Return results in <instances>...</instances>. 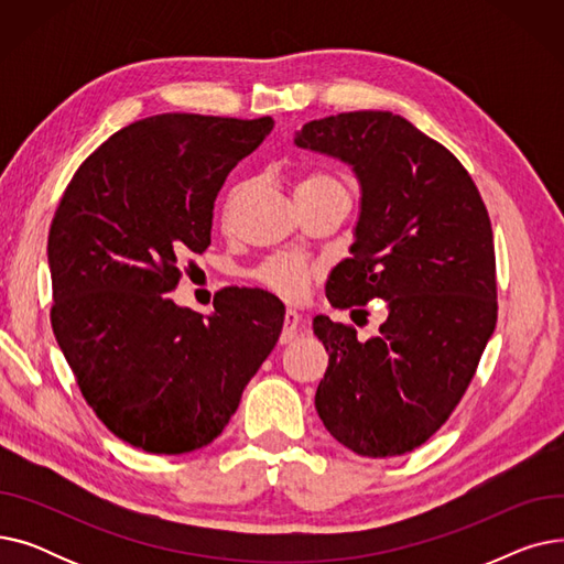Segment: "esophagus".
Segmentation results:
<instances>
[{"instance_id": "34e87169", "label": "esophagus", "mask_w": 564, "mask_h": 564, "mask_svg": "<svg viewBox=\"0 0 564 564\" xmlns=\"http://www.w3.org/2000/svg\"><path fill=\"white\" fill-rule=\"evenodd\" d=\"M302 327V315L294 311V308H288L285 311V317H283V332H281V343L288 345L292 343L294 338H297V332Z\"/></svg>"}]
</instances>
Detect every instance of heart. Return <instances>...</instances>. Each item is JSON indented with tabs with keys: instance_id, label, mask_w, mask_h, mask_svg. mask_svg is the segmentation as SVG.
Instances as JSON below:
<instances>
[{
	"instance_id": "b5f03b06",
	"label": "heart",
	"mask_w": 564,
	"mask_h": 564,
	"mask_svg": "<svg viewBox=\"0 0 564 564\" xmlns=\"http://www.w3.org/2000/svg\"><path fill=\"white\" fill-rule=\"evenodd\" d=\"M322 187H343L336 177L332 175H324V173H313L306 175L304 181L297 185V192L304 189H322ZM237 194L235 192L226 205V210H230ZM319 276V264L304 258V256H292V253H283V256H272L267 258L258 270L253 272V279L258 283H262L264 288H270L272 292H276L279 297L290 300V302H297L302 300L304 294L308 292L311 283Z\"/></svg>"
}]
</instances>
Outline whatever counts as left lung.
<instances>
[{
    "mask_svg": "<svg viewBox=\"0 0 564 564\" xmlns=\"http://www.w3.org/2000/svg\"><path fill=\"white\" fill-rule=\"evenodd\" d=\"M294 143L347 162L361 183L357 242L327 300L354 313L372 300L389 308L368 340L327 315L313 319L329 351L315 409L357 455L411 453L451 419L496 329L487 207L448 148L391 111L319 118Z\"/></svg>",
    "mask_w": 564,
    "mask_h": 564,
    "instance_id": "obj_1",
    "label": "left lung"
}]
</instances>
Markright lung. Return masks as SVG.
Returning <instances> with one entry per match:
<instances>
[{
  "label": "right lung",
  "mask_w": 564,
  "mask_h": 564,
  "mask_svg": "<svg viewBox=\"0 0 564 564\" xmlns=\"http://www.w3.org/2000/svg\"><path fill=\"white\" fill-rule=\"evenodd\" d=\"M272 128L270 116L141 118L82 162L56 207L52 329L86 404L134 448L213 443L281 336L285 308L258 288L219 290L207 317L169 300L181 260L210 247L226 175Z\"/></svg>",
  "instance_id": "1"
}]
</instances>
